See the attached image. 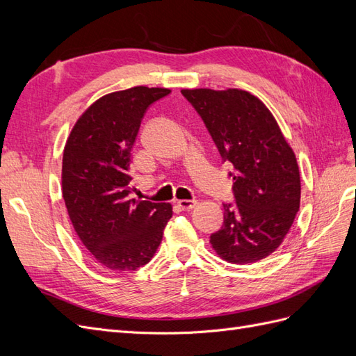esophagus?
Wrapping results in <instances>:
<instances>
[{"label":"esophagus","instance_id":"34e87169","mask_svg":"<svg viewBox=\"0 0 356 356\" xmlns=\"http://www.w3.org/2000/svg\"><path fill=\"white\" fill-rule=\"evenodd\" d=\"M196 200H178L177 202V207L182 211H190L196 207Z\"/></svg>","mask_w":356,"mask_h":356}]
</instances>
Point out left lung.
<instances>
[{"mask_svg":"<svg viewBox=\"0 0 356 356\" xmlns=\"http://www.w3.org/2000/svg\"><path fill=\"white\" fill-rule=\"evenodd\" d=\"M217 145L233 165L234 203H222V227L211 245L222 260L248 264L275 252L300 209V172L267 106L239 89H184Z\"/></svg>","mask_w":356,"mask_h":356,"instance_id":"left-lung-1","label":"left lung"}]
</instances>
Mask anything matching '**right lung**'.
Instances as JSON below:
<instances>
[{
	"mask_svg": "<svg viewBox=\"0 0 356 356\" xmlns=\"http://www.w3.org/2000/svg\"><path fill=\"white\" fill-rule=\"evenodd\" d=\"M169 89L136 88L93 102L74 124L62 159V196L92 257L114 272L152 260L172 217L170 203L129 199L131 152L145 111Z\"/></svg>",
	"mask_w": 356,
	"mask_h": 356,
	"instance_id": "right-lung-1",
	"label": "right lung"
}]
</instances>
